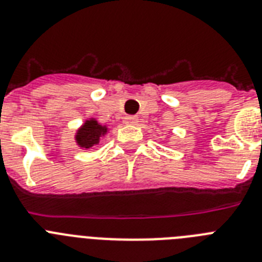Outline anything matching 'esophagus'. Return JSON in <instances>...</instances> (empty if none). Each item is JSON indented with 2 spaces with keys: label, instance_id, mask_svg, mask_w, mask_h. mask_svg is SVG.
Instances as JSON below:
<instances>
[{
  "label": "esophagus",
  "instance_id": "34e87169",
  "mask_svg": "<svg viewBox=\"0 0 262 262\" xmlns=\"http://www.w3.org/2000/svg\"><path fill=\"white\" fill-rule=\"evenodd\" d=\"M124 122H126V124L134 126V124H136L139 122V118L136 117V115H127V117L124 118Z\"/></svg>",
  "mask_w": 262,
  "mask_h": 262
}]
</instances>
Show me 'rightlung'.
Here are the masks:
<instances>
[{
	"instance_id": "1",
	"label": "right lung",
	"mask_w": 262,
	"mask_h": 262,
	"mask_svg": "<svg viewBox=\"0 0 262 262\" xmlns=\"http://www.w3.org/2000/svg\"><path fill=\"white\" fill-rule=\"evenodd\" d=\"M106 133V127L97 123V120L90 119L85 122V124L77 131L76 140L78 145L84 148H90L98 144L99 138Z\"/></svg>"
}]
</instances>
